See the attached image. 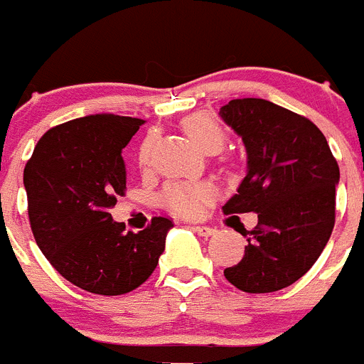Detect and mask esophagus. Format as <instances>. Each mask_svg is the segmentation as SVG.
Instances as JSON below:
<instances>
[{"label": "esophagus", "instance_id": "34e87169", "mask_svg": "<svg viewBox=\"0 0 364 364\" xmlns=\"http://www.w3.org/2000/svg\"><path fill=\"white\" fill-rule=\"evenodd\" d=\"M191 228L195 233H198L200 237H205V239H208V237H211V235H215V230L210 226H191Z\"/></svg>", "mask_w": 364, "mask_h": 364}]
</instances>
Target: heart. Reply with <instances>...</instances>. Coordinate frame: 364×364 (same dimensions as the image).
Wrapping results in <instances>:
<instances>
[{"label": "heart", "instance_id": "obj_1", "mask_svg": "<svg viewBox=\"0 0 364 364\" xmlns=\"http://www.w3.org/2000/svg\"><path fill=\"white\" fill-rule=\"evenodd\" d=\"M189 142L204 153H217L224 146V131L213 117L205 112H193L180 122ZM149 142H146L138 154L140 166L147 162ZM213 197V189L208 184H171L167 186L162 195V202L167 210L182 217H197L205 210Z\"/></svg>", "mask_w": 364, "mask_h": 364}]
</instances>
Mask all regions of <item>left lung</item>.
<instances>
[{
  "label": "left lung",
  "mask_w": 364,
  "mask_h": 364,
  "mask_svg": "<svg viewBox=\"0 0 364 364\" xmlns=\"http://www.w3.org/2000/svg\"><path fill=\"white\" fill-rule=\"evenodd\" d=\"M218 114L247 156L246 176L222 211L259 217L252 231H239L244 257L224 275L247 294L282 290L314 266L332 235L339 166L314 122L268 100H231Z\"/></svg>",
  "instance_id": "1"
}]
</instances>
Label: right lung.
I'll return each instance as SVG.
<instances>
[{
	"label": "right lung",
	"instance_id": "add662e5",
	"mask_svg": "<svg viewBox=\"0 0 364 364\" xmlns=\"http://www.w3.org/2000/svg\"><path fill=\"white\" fill-rule=\"evenodd\" d=\"M144 120L89 114L49 129L25 166L28 220L41 253L62 277L98 295L133 291L166 250L169 218L133 233L112 220L125 191L122 156Z\"/></svg>",
	"mask_w": 364,
	"mask_h": 364
}]
</instances>
